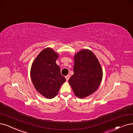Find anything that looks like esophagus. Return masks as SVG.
Wrapping results in <instances>:
<instances>
[{"label":"esophagus","mask_w":133,"mask_h":133,"mask_svg":"<svg viewBox=\"0 0 133 133\" xmlns=\"http://www.w3.org/2000/svg\"><path fill=\"white\" fill-rule=\"evenodd\" d=\"M70 77V75H66V76H65V78H66V81H68V79H69V78Z\"/></svg>","instance_id":"1"}]
</instances>
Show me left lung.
Instances as JSON below:
<instances>
[{
    "mask_svg": "<svg viewBox=\"0 0 133 133\" xmlns=\"http://www.w3.org/2000/svg\"><path fill=\"white\" fill-rule=\"evenodd\" d=\"M74 59V74L69 83L76 96L82 99L98 89L103 78V70L98 58L89 50L79 51Z\"/></svg>",
    "mask_w": 133,
    "mask_h": 133,
    "instance_id": "8db88e82",
    "label": "left lung"
}]
</instances>
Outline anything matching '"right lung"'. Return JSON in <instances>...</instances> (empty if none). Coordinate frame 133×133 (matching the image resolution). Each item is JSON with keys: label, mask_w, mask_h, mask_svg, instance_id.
<instances>
[{"label": "right lung", "mask_w": 133, "mask_h": 133, "mask_svg": "<svg viewBox=\"0 0 133 133\" xmlns=\"http://www.w3.org/2000/svg\"><path fill=\"white\" fill-rule=\"evenodd\" d=\"M59 57L50 47L42 50L32 63L30 78L34 87L42 96L52 99L56 97L66 78L61 74L56 62Z\"/></svg>", "instance_id": "right-lung-1"}]
</instances>
